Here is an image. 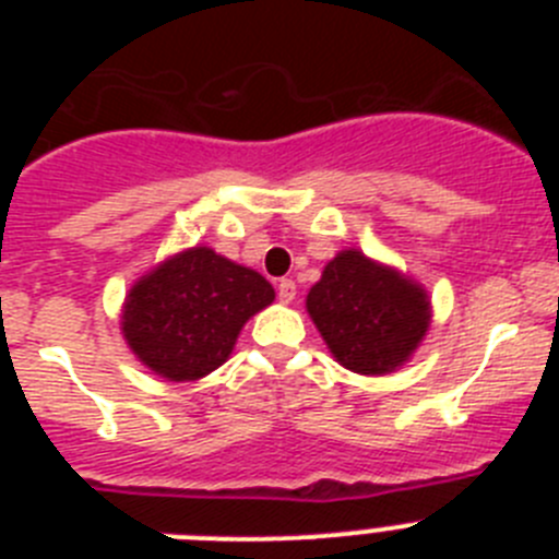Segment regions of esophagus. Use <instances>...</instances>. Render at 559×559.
<instances>
[{"label":"esophagus","instance_id":"1","mask_svg":"<svg viewBox=\"0 0 559 559\" xmlns=\"http://www.w3.org/2000/svg\"><path fill=\"white\" fill-rule=\"evenodd\" d=\"M276 296H280V302L283 305H290L296 299V283L294 280H280V285H276Z\"/></svg>","mask_w":559,"mask_h":559}]
</instances>
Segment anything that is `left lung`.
Wrapping results in <instances>:
<instances>
[{"label": "left lung", "mask_w": 559, "mask_h": 559, "mask_svg": "<svg viewBox=\"0 0 559 559\" xmlns=\"http://www.w3.org/2000/svg\"><path fill=\"white\" fill-rule=\"evenodd\" d=\"M308 316L341 367L392 374L406 367L431 328V296L414 276L341 249L305 299Z\"/></svg>", "instance_id": "8db88e82"}]
</instances>
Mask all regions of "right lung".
<instances>
[{
	"label": "right lung",
	"instance_id": "add662e5",
	"mask_svg": "<svg viewBox=\"0 0 559 559\" xmlns=\"http://www.w3.org/2000/svg\"><path fill=\"white\" fill-rule=\"evenodd\" d=\"M274 296L254 269L210 246H192L165 257L131 285L120 330L142 367L170 383H190L226 364L243 324Z\"/></svg>",
	"mask_w": 559,
	"mask_h": 559
}]
</instances>
